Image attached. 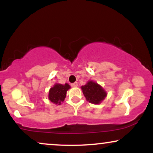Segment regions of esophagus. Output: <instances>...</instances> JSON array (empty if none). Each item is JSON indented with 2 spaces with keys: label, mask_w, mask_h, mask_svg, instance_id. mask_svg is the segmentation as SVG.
<instances>
[{
  "label": "esophagus",
  "mask_w": 153,
  "mask_h": 153,
  "mask_svg": "<svg viewBox=\"0 0 153 153\" xmlns=\"http://www.w3.org/2000/svg\"><path fill=\"white\" fill-rule=\"evenodd\" d=\"M71 86L72 87H78V83L77 82H74V83L71 84Z\"/></svg>",
  "instance_id": "34e87169"
}]
</instances>
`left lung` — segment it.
Wrapping results in <instances>:
<instances>
[{
  "mask_svg": "<svg viewBox=\"0 0 153 153\" xmlns=\"http://www.w3.org/2000/svg\"><path fill=\"white\" fill-rule=\"evenodd\" d=\"M82 94L88 102L93 104H99L107 96L105 89L94 80H89L86 84L82 85Z\"/></svg>",
  "mask_w": 153,
  "mask_h": 153,
  "instance_id": "1",
  "label": "left lung"
}]
</instances>
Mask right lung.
Segmentation results:
<instances>
[{
  "label": "right lung",
  "instance_id": "right-lung-1",
  "mask_svg": "<svg viewBox=\"0 0 153 153\" xmlns=\"http://www.w3.org/2000/svg\"><path fill=\"white\" fill-rule=\"evenodd\" d=\"M71 88L68 83H55L49 91L48 99L52 103L56 105H60L66 97L67 91Z\"/></svg>",
  "mask_w": 153,
  "mask_h": 153
}]
</instances>
